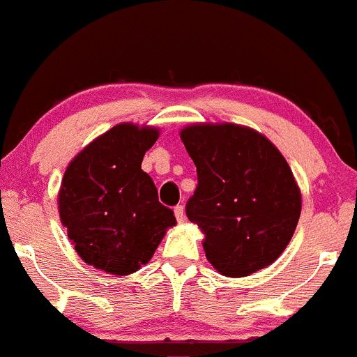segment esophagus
Segmentation results:
<instances>
[{
  "label": "esophagus",
  "mask_w": 357,
  "mask_h": 357,
  "mask_svg": "<svg viewBox=\"0 0 357 357\" xmlns=\"http://www.w3.org/2000/svg\"><path fill=\"white\" fill-rule=\"evenodd\" d=\"M173 212H175V217H176V220H178V222H184V219H185L184 206H182V205H176Z\"/></svg>",
  "instance_id": "1"
}]
</instances>
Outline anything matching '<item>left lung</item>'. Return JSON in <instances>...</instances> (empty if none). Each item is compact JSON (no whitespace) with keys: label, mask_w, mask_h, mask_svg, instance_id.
I'll use <instances>...</instances> for the list:
<instances>
[{"label":"left lung","mask_w":357,"mask_h":357,"mask_svg":"<svg viewBox=\"0 0 357 357\" xmlns=\"http://www.w3.org/2000/svg\"><path fill=\"white\" fill-rule=\"evenodd\" d=\"M198 172L185 205L203 231L208 263L226 277H247L273 263L291 242L301 192L284 155L245 126L191 124L181 131Z\"/></svg>","instance_id":"8db88e82"}]
</instances>
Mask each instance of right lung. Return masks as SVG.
Returning <instances> with one entry per match:
<instances>
[{
  "mask_svg": "<svg viewBox=\"0 0 357 357\" xmlns=\"http://www.w3.org/2000/svg\"><path fill=\"white\" fill-rule=\"evenodd\" d=\"M158 138V128L122 122L84 147L64 172L57 196L61 222L77 254L98 270H140L176 224L142 169Z\"/></svg>",
  "mask_w": 357,
  "mask_h": 357,
  "instance_id": "add662e5",
  "label": "right lung"
}]
</instances>
